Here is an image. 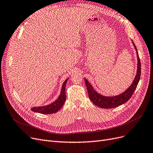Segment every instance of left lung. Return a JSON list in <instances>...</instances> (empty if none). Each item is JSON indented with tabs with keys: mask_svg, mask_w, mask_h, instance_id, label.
Masks as SVG:
<instances>
[{
	"mask_svg": "<svg viewBox=\"0 0 153 153\" xmlns=\"http://www.w3.org/2000/svg\"><path fill=\"white\" fill-rule=\"evenodd\" d=\"M131 42H132L134 46V48L136 51L137 53V74L132 83H131L130 86L128 88H127V90H125L123 93L118 95V96H114L111 97L102 96V95L98 93L96 90H95L92 85L89 83V82L87 79H85V78H83L85 79V82L88 91L89 98H90L91 101L95 105H96L97 106L104 109L113 108L119 106L120 105L127 102L130 99L131 96H132L134 91H135L136 87L137 86L138 83L140 80L141 73V65L137 49L136 46L135 45L134 42L132 40H131Z\"/></svg>",
	"mask_w": 153,
	"mask_h": 153,
	"instance_id": "1",
	"label": "left lung"
}]
</instances>
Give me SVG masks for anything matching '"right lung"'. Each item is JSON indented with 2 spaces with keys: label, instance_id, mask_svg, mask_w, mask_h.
<instances>
[{
  "label": "right lung",
  "instance_id": "obj_1",
  "mask_svg": "<svg viewBox=\"0 0 153 153\" xmlns=\"http://www.w3.org/2000/svg\"><path fill=\"white\" fill-rule=\"evenodd\" d=\"M67 78L66 80L63 82L62 85L61 87V94L57 97L56 101L52 102L50 104L45 105V106H38V107H33L31 108V111L35 113H39L41 114H52L55 113L62 107L66 101V92H65V87L66 83L68 80Z\"/></svg>",
  "mask_w": 153,
  "mask_h": 153
}]
</instances>
